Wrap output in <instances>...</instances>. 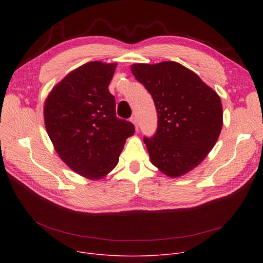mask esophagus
<instances>
[{"label":"esophagus","instance_id":"obj_1","mask_svg":"<svg viewBox=\"0 0 263 263\" xmlns=\"http://www.w3.org/2000/svg\"><path fill=\"white\" fill-rule=\"evenodd\" d=\"M130 120L132 121V123H133L134 126H135V130H136V131L139 130V121H137V118H136V116H132Z\"/></svg>","mask_w":263,"mask_h":263}]
</instances>
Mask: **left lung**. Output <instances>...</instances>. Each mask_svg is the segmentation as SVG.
Returning a JSON list of instances; mask_svg holds the SVG:
<instances>
[{
    "mask_svg": "<svg viewBox=\"0 0 263 263\" xmlns=\"http://www.w3.org/2000/svg\"><path fill=\"white\" fill-rule=\"evenodd\" d=\"M134 78L151 95L158 113L154 136H144L151 163L163 174H186L210 153L223 126L217 93L176 62L134 64Z\"/></svg>",
    "mask_w": 263,
    "mask_h": 263,
    "instance_id": "left-lung-1",
    "label": "left lung"
}]
</instances>
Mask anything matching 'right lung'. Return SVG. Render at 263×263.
<instances>
[{"mask_svg": "<svg viewBox=\"0 0 263 263\" xmlns=\"http://www.w3.org/2000/svg\"><path fill=\"white\" fill-rule=\"evenodd\" d=\"M117 64L90 62L66 76L45 103V123L61 159L76 173L100 179L118 163L134 124L116 116L108 84Z\"/></svg>", "mask_w": 263, "mask_h": 263, "instance_id": "obj_1", "label": "right lung"}]
</instances>
